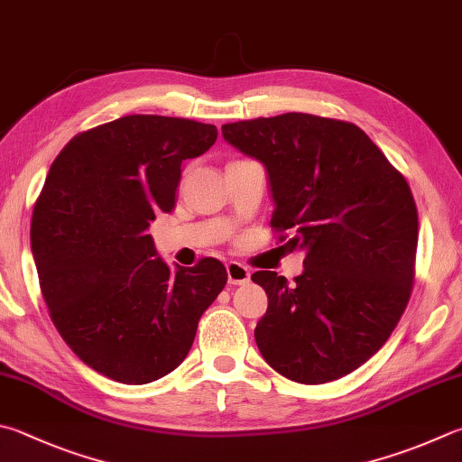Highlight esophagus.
<instances>
[{"instance_id": "obj_1", "label": "esophagus", "mask_w": 462, "mask_h": 462, "mask_svg": "<svg viewBox=\"0 0 462 462\" xmlns=\"http://www.w3.org/2000/svg\"><path fill=\"white\" fill-rule=\"evenodd\" d=\"M226 273H228V282L230 284H246L250 281V271L245 266L232 260V263L226 264Z\"/></svg>"}]
</instances>
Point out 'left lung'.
I'll list each match as a JSON object with an SVG mask.
<instances>
[{"label": "left lung", "instance_id": "8db88e82", "mask_svg": "<svg viewBox=\"0 0 462 462\" xmlns=\"http://www.w3.org/2000/svg\"><path fill=\"white\" fill-rule=\"evenodd\" d=\"M222 135L264 165L271 226L292 230L287 246L305 250L295 284L253 274L268 297L254 329L260 354L299 383L351 374L388 341L412 292L418 212L404 175L337 119L284 113L228 123Z\"/></svg>", "mask_w": 462, "mask_h": 462}]
</instances>
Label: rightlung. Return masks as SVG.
<instances>
[{
    "mask_svg": "<svg viewBox=\"0 0 462 462\" xmlns=\"http://www.w3.org/2000/svg\"><path fill=\"white\" fill-rule=\"evenodd\" d=\"M214 125L129 115L69 141L32 216V254L50 317L92 370L141 385L173 372L228 274L216 258L171 271L147 234L171 212L186 159Z\"/></svg>",
    "mask_w": 462,
    "mask_h": 462,
    "instance_id": "add662e5",
    "label": "right lung"
}]
</instances>
